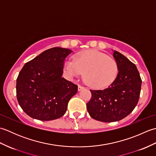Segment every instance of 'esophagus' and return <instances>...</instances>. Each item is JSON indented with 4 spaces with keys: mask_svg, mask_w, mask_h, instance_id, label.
I'll list each match as a JSON object with an SVG mask.
<instances>
[{
    "mask_svg": "<svg viewBox=\"0 0 156 156\" xmlns=\"http://www.w3.org/2000/svg\"><path fill=\"white\" fill-rule=\"evenodd\" d=\"M78 90H81L82 89L84 88V87H83V86H81V85H78Z\"/></svg>",
    "mask_w": 156,
    "mask_h": 156,
    "instance_id": "esophagus-1",
    "label": "esophagus"
}]
</instances>
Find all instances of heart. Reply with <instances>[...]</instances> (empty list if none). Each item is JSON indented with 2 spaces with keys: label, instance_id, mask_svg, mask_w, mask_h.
<instances>
[{
  "label": "heart",
  "instance_id": "obj_1",
  "mask_svg": "<svg viewBox=\"0 0 156 156\" xmlns=\"http://www.w3.org/2000/svg\"><path fill=\"white\" fill-rule=\"evenodd\" d=\"M64 69L69 78L77 77L84 72V79L90 87L102 88L115 80L118 73L117 63L113 58L95 49L79 52L74 61L64 63Z\"/></svg>",
  "mask_w": 156,
  "mask_h": 156
}]
</instances>
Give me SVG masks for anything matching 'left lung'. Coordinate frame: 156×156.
<instances>
[{"mask_svg": "<svg viewBox=\"0 0 156 156\" xmlns=\"http://www.w3.org/2000/svg\"><path fill=\"white\" fill-rule=\"evenodd\" d=\"M118 74L104 90H90L92 97L87 104L92 118L102 122L120 121L133 111L140 98L141 78L136 66L117 51L113 53Z\"/></svg>", "mask_w": 156, "mask_h": 156, "instance_id": "1", "label": "left lung"}]
</instances>
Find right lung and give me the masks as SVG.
<instances>
[{
    "label": "right lung",
    "instance_id": "add662e5",
    "mask_svg": "<svg viewBox=\"0 0 156 156\" xmlns=\"http://www.w3.org/2000/svg\"><path fill=\"white\" fill-rule=\"evenodd\" d=\"M72 50L53 48L23 66L16 78V98L26 114L40 121L62 117L78 86L62 78L63 68Z\"/></svg>",
    "mask_w": 156,
    "mask_h": 156
}]
</instances>
